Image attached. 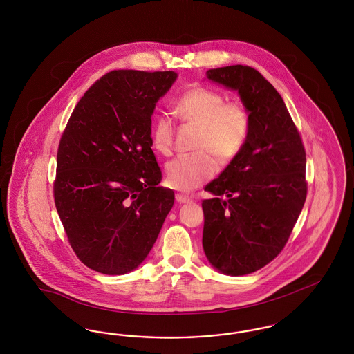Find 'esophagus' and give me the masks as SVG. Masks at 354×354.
I'll use <instances>...</instances> for the list:
<instances>
[{"instance_id":"1","label":"esophagus","mask_w":354,"mask_h":354,"mask_svg":"<svg viewBox=\"0 0 354 354\" xmlns=\"http://www.w3.org/2000/svg\"><path fill=\"white\" fill-rule=\"evenodd\" d=\"M175 198H176V202L180 203V204H183V203L192 202V199H191L189 196L183 195V194H176V195H175Z\"/></svg>"}]
</instances>
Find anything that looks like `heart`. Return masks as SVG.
I'll return each mask as SVG.
<instances>
[{"label":"heart","instance_id":"obj_1","mask_svg":"<svg viewBox=\"0 0 354 354\" xmlns=\"http://www.w3.org/2000/svg\"><path fill=\"white\" fill-rule=\"evenodd\" d=\"M174 113L185 124L199 127L194 150L196 152L179 156L166 167L169 185L180 191H192L209 180L219 169V156L228 163L245 146L251 115L241 101H225L215 88L194 86L183 93L174 104ZM153 149L163 156L174 151L175 127L166 117L153 122L151 130Z\"/></svg>","mask_w":354,"mask_h":354}]
</instances>
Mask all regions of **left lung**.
<instances>
[{
  "label": "left lung",
  "mask_w": 354,
  "mask_h": 354,
  "mask_svg": "<svg viewBox=\"0 0 354 354\" xmlns=\"http://www.w3.org/2000/svg\"><path fill=\"white\" fill-rule=\"evenodd\" d=\"M208 80L235 88L251 115L243 150L202 202L203 248L220 272L241 276L281 252L306 199L303 139L277 90L256 68H209Z\"/></svg>",
  "instance_id": "obj_1"
}]
</instances>
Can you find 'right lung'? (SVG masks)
I'll return each instance as SVG.
<instances>
[{"instance_id": "obj_1", "label": "right lung", "mask_w": 354, "mask_h": 354, "mask_svg": "<svg viewBox=\"0 0 354 354\" xmlns=\"http://www.w3.org/2000/svg\"><path fill=\"white\" fill-rule=\"evenodd\" d=\"M175 71L113 70L77 103L57 151L54 203L77 257L123 274L151 251L174 205L159 187L151 115Z\"/></svg>"}]
</instances>
